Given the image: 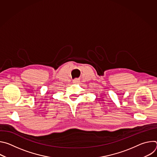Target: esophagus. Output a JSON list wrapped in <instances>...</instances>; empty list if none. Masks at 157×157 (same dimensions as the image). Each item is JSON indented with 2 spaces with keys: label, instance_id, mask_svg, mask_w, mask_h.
<instances>
[{
  "label": "esophagus",
  "instance_id": "34e87169",
  "mask_svg": "<svg viewBox=\"0 0 157 157\" xmlns=\"http://www.w3.org/2000/svg\"><path fill=\"white\" fill-rule=\"evenodd\" d=\"M79 82V81L78 80V79H75V80H73V83H75V84H78Z\"/></svg>",
  "mask_w": 157,
  "mask_h": 157
}]
</instances>
